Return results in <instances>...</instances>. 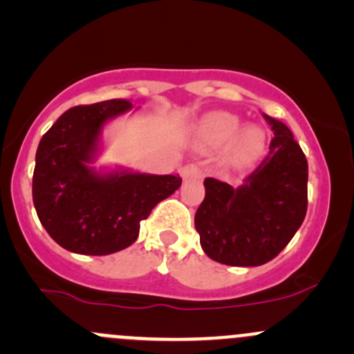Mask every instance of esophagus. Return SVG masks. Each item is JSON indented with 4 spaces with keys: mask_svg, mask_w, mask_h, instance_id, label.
<instances>
[{
    "mask_svg": "<svg viewBox=\"0 0 354 354\" xmlns=\"http://www.w3.org/2000/svg\"><path fill=\"white\" fill-rule=\"evenodd\" d=\"M181 178L183 180H194V178H202V169L197 166V164H187L180 169Z\"/></svg>",
    "mask_w": 354,
    "mask_h": 354,
    "instance_id": "esophagus-1",
    "label": "esophagus"
}]
</instances>
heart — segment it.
<instances>
[{"mask_svg": "<svg viewBox=\"0 0 354 354\" xmlns=\"http://www.w3.org/2000/svg\"><path fill=\"white\" fill-rule=\"evenodd\" d=\"M240 120L230 113L216 111L203 116L197 124V140L202 147L219 149L232 140L224 152V160L227 164H245L252 160L263 147V133L259 127L241 128Z\"/></svg>", "mask_w": 354, "mask_h": 354, "instance_id": "heart-1", "label": "heart"}]
</instances>
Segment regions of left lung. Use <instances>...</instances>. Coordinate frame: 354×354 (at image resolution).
Returning <instances> with one entry per match:
<instances>
[{
  "instance_id": "left-lung-1",
  "label": "left lung",
  "mask_w": 354,
  "mask_h": 354,
  "mask_svg": "<svg viewBox=\"0 0 354 354\" xmlns=\"http://www.w3.org/2000/svg\"><path fill=\"white\" fill-rule=\"evenodd\" d=\"M274 138L269 156L243 185L205 178V198L195 214L202 250L233 267H257L281 253L301 226L308 205V162L291 130L263 114Z\"/></svg>"
}]
</instances>
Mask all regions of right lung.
Instances as JSON below:
<instances>
[{"label":"right lung","mask_w":354,"mask_h":354,"mask_svg":"<svg viewBox=\"0 0 354 354\" xmlns=\"http://www.w3.org/2000/svg\"><path fill=\"white\" fill-rule=\"evenodd\" d=\"M130 101L111 99L75 106L41 138L35 154L32 198L49 236L82 255H109L135 243L140 223L180 188L174 174L95 169L106 123L130 111Z\"/></svg>","instance_id":"1"}]
</instances>
